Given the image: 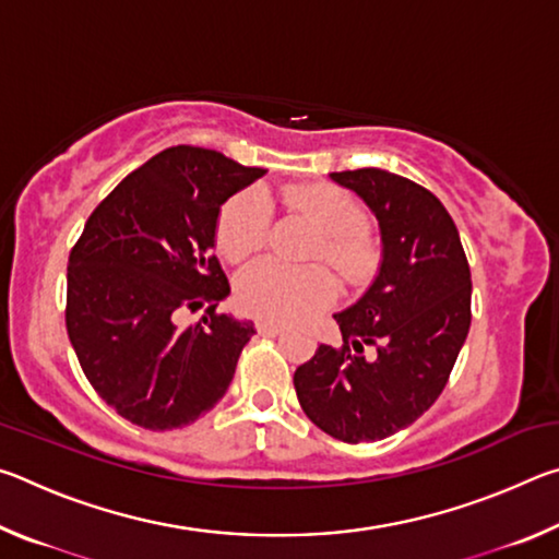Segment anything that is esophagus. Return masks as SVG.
<instances>
[{
	"label": "esophagus",
	"mask_w": 559,
	"mask_h": 559,
	"mask_svg": "<svg viewBox=\"0 0 559 559\" xmlns=\"http://www.w3.org/2000/svg\"><path fill=\"white\" fill-rule=\"evenodd\" d=\"M257 330H259V335H271V337H276V335H281V333H283V325L269 323V320H259V323H257Z\"/></svg>",
	"instance_id": "34e87169"
}]
</instances>
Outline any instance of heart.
I'll return each mask as SVG.
<instances>
[{
	"mask_svg": "<svg viewBox=\"0 0 559 559\" xmlns=\"http://www.w3.org/2000/svg\"><path fill=\"white\" fill-rule=\"evenodd\" d=\"M290 212L316 226L320 241L313 259H325L353 286L374 276L380 249L365 229L367 214L353 194L335 185H293L281 192ZM271 204L261 189H246L224 204L216 222V246L229 261H243L269 239ZM337 296L333 273L325 266L290 269L273 259H261L241 271L236 300L246 313L271 323H298L325 310Z\"/></svg>",
	"mask_w": 559,
	"mask_h": 559,
	"instance_id": "1",
	"label": "heart"
}]
</instances>
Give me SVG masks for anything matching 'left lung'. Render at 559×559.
<instances>
[{"instance_id":"8db88e82","label":"left lung","mask_w":559,"mask_h":559,"mask_svg":"<svg viewBox=\"0 0 559 559\" xmlns=\"http://www.w3.org/2000/svg\"><path fill=\"white\" fill-rule=\"evenodd\" d=\"M374 212L382 266L337 313L343 345H320L293 374L302 412L345 443L392 437L439 400L471 328V269L437 197L377 167L330 175ZM374 346L372 358L364 347Z\"/></svg>"}]
</instances>
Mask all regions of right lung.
I'll return each mask as SVG.
<instances>
[{
    "label": "right lung",
    "mask_w": 559,
    "mask_h": 559,
    "mask_svg": "<svg viewBox=\"0 0 559 559\" xmlns=\"http://www.w3.org/2000/svg\"><path fill=\"white\" fill-rule=\"evenodd\" d=\"M266 175L216 150L177 145L150 157L103 200L69 253L66 330L93 390L150 431L189 427L222 400L251 320L212 253L222 204ZM207 306L200 324L185 309Z\"/></svg>",
    "instance_id": "1"
}]
</instances>
